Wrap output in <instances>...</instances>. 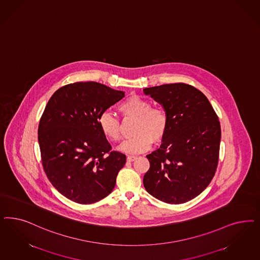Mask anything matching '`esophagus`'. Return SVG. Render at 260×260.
Here are the masks:
<instances>
[{"instance_id":"obj_1","label":"esophagus","mask_w":260,"mask_h":260,"mask_svg":"<svg viewBox=\"0 0 260 260\" xmlns=\"http://www.w3.org/2000/svg\"><path fill=\"white\" fill-rule=\"evenodd\" d=\"M136 159H137L136 156H128V157H127V160H128V161H133V160H135Z\"/></svg>"}]
</instances>
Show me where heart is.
<instances>
[{"mask_svg": "<svg viewBox=\"0 0 260 260\" xmlns=\"http://www.w3.org/2000/svg\"><path fill=\"white\" fill-rule=\"evenodd\" d=\"M127 117L137 118L133 138L125 141L119 149L129 154H138L148 150L154 143L160 142L168 128V115L161 107H151L150 101L139 95H132L121 102L118 107ZM102 134L113 142L121 138L120 123L117 117L104 112L99 118Z\"/></svg>", "mask_w": 260, "mask_h": 260, "instance_id": "obj_1", "label": "heart"}]
</instances>
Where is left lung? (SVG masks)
Returning a JSON list of instances; mask_svg holds the SVG:
<instances>
[{
	"label": "left lung",
	"mask_w": 260,
	"mask_h": 260,
	"mask_svg": "<svg viewBox=\"0 0 260 260\" xmlns=\"http://www.w3.org/2000/svg\"><path fill=\"white\" fill-rule=\"evenodd\" d=\"M168 115L159 149L146 158L143 185L168 204L190 201L210 184L219 159L221 127L207 96L191 85L165 84L143 89Z\"/></svg>",
	"instance_id": "1"
}]
</instances>
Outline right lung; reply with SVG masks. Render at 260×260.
<instances>
[{"label":"right lung","mask_w":260,"mask_h":260,"mask_svg":"<svg viewBox=\"0 0 260 260\" xmlns=\"http://www.w3.org/2000/svg\"><path fill=\"white\" fill-rule=\"evenodd\" d=\"M124 98L98 82H76L54 92L38 127L43 168L71 201L88 205L108 196L126 156L112 151L99 125L101 114Z\"/></svg>","instance_id":"right-lung-1"}]
</instances>
